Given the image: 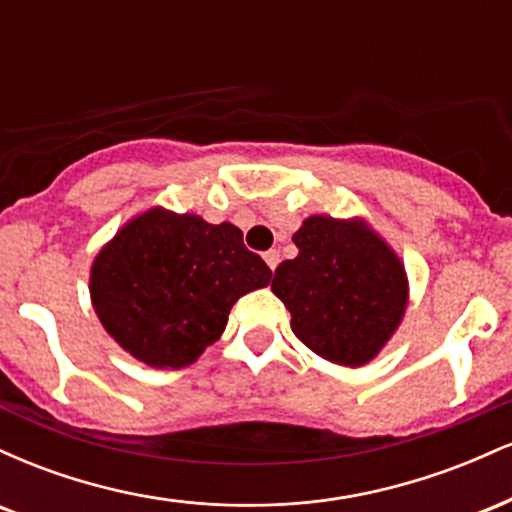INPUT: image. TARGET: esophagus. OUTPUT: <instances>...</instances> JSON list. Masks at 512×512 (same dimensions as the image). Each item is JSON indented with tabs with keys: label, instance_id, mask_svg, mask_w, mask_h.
Returning <instances> with one entry per match:
<instances>
[{
	"label": "esophagus",
	"instance_id": "1",
	"mask_svg": "<svg viewBox=\"0 0 512 512\" xmlns=\"http://www.w3.org/2000/svg\"><path fill=\"white\" fill-rule=\"evenodd\" d=\"M264 262H267V267L274 272L276 264H279V250H267V252H264Z\"/></svg>",
	"mask_w": 512,
	"mask_h": 512
}]
</instances>
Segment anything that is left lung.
I'll return each mask as SVG.
<instances>
[{
    "label": "left lung",
    "instance_id": "obj_1",
    "mask_svg": "<svg viewBox=\"0 0 512 512\" xmlns=\"http://www.w3.org/2000/svg\"><path fill=\"white\" fill-rule=\"evenodd\" d=\"M298 255L281 262L272 291L291 330L317 356L363 366L383 349L407 308V274L361 221L310 216L293 233Z\"/></svg>",
    "mask_w": 512,
    "mask_h": 512
}]
</instances>
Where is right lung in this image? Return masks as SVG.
Wrapping results in <instances>:
<instances>
[{
    "label": "right lung",
    "instance_id": "add662e5",
    "mask_svg": "<svg viewBox=\"0 0 512 512\" xmlns=\"http://www.w3.org/2000/svg\"><path fill=\"white\" fill-rule=\"evenodd\" d=\"M272 269L233 223L151 209L98 252L91 301L122 349L154 368H182L226 330L233 303Z\"/></svg>",
    "mask_w": 512,
    "mask_h": 512
}]
</instances>
